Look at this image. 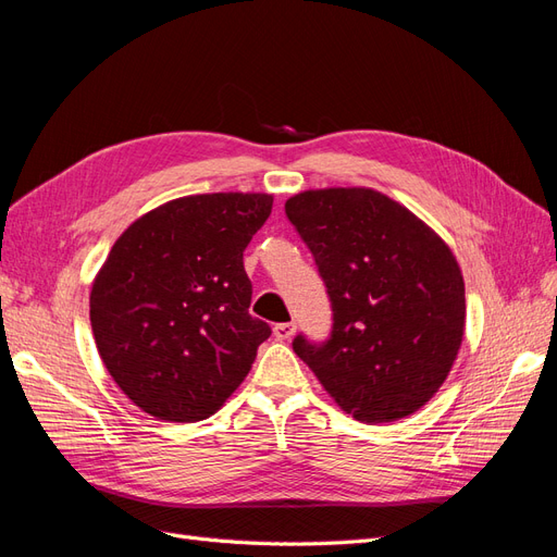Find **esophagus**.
I'll return each instance as SVG.
<instances>
[{
	"mask_svg": "<svg viewBox=\"0 0 557 557\" xmlns=\"http://www.w3.org/2000/svg\"><path fill=\"white\" fill-rule=\"evenodd\" d=\"M295 323H276L274 325V336L276 339H281V342H285V339H290V336L295 334Z\"/></svg>",
	"mask_w": 557,
	"mask_h": 557,
	"instance_id": "obj_1",
	"label": "esophagus"
}]
</instances>
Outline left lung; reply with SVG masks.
Segmentation results:
<instances>
[{"label":"left lung","instance_id":"8db88e82","mask_svg":"<svg viewBox=\"0 0 557 557\" xmlns=\"http://www.w3.org/2000/svg\"><path fill=\"white\" fill-rule=\"evenodd\" d=\"M285 215L332 301L323 344L293 348L330 397L362 423H393L446 381L465 334V281L444 239L369 188L307 190Z\"/></svg>","mask_w":557,"mask_h":557}]
</instances>
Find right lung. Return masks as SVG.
Here are the masks:
<instances>
[{
	"label": "right lung",
	"instance_id": "add662e5",
	"mask_svg": "<svg viewBox=\"0 0 557 557\" xmlns=\"http://www.w3.org/2000/svg\"><path fill=\"white\" fill-rule=\"evenodd\" d=\"M262 193L166 201L134 221L95 276L99 356L137 407L170 423L213 416L272 334L248 313L244 250L272 213Z\"/></svg>",
	"mask_w": 557,
	"mask_h": 557
}]
</instances>
